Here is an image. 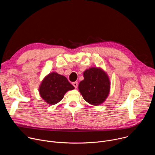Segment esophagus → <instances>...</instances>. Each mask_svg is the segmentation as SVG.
<instances>
[{
    "label": "esophagus",
    "instance_id": "esophagus-1",
    "mask_svg": "<svg viewBox=\"0 0 155 155\" xmlns=\"http://www.w3.org/2000/svg\"><path fill=\"white\" fill-rule=\"evenodd\" d=\"M72 84H73V86L75 87V89L77 88V87H78V83H77V81H75V82L72 83Z\"/></svg>",
    "mask_w": 155,
    "mask_h": 155
}]
</instances>
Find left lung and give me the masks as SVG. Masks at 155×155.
<instances>
[{"mask_svg":"<svg viewBox=\"0 0 155 155\" xmlns=\"http://www.w3.org/2000/svg\"><path fill=\"white\" fill-rule=\"evenodd\" d=\"M84 80L78 84L79 91L85 101L92 105H100L109 95L110 81L108 75L97 68H91L83 72Z\"/></svg>","mask_w":155,"mask_h":155,"instance_id":"left-lung-1","label":"left lung"}]
</instances>
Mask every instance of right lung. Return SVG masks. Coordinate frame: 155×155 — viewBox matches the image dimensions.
I'll list each match as a JSON object with an SVG mask.
<instances>
[{"label":"right lung","mask_w":155,"mask_h":155,"mask_svg":"<svg viewBox=\"0 0 155 155\" xmlns=\"http://www.w3.org/2000/svg\"><path fill=\"white\" fill-rule=\"evenodd\" d=\"M74 88L66 77L57 72H52L43 79L39 92L45 102L53 105L60 101L68 91Z\"/></svg>","instance_id":"obj_1"}]
</instances>
